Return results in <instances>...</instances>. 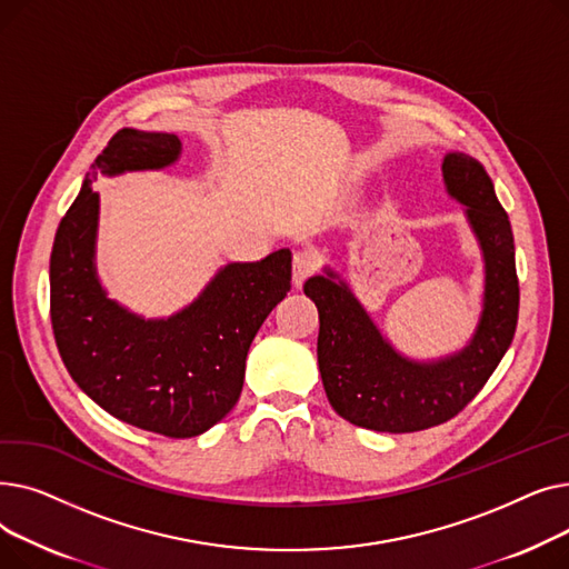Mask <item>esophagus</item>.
I'll return each mask as SVG.
<instances>
[{
    "label": "esophagus",
    "instance_id": "obj_1",
    "mask_svg": "<svg viewBox=\"0 0 569 569\" xmlns=\"http://www.w3.org/2000/svg\"><path fill=\"white\" fill-rule=\"evenodd\" d=\"M316 264H318V258L313 251H295L292 256V281L295 286L300 288L313 272H316Z\"/></svg>",
    "mask_w": 569,
    "mask_h": 569
}]
</instances>
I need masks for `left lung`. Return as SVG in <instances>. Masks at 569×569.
<instances>
[{
  "label": "left lung",
  "mask_w": 569,
  "mask_h": 569,
  "mask_svg": "<svg viewBox=\"0 0 569 569\" xmlns=\"http://www.w3.org/2000/svg\"><path fill=\"white\" fill-rule=\"evenodd\" d=\"M447 193L466 204V219L485 258V302L470 341L433 362H417L387 341L350 286L332 269L305 283L320 316L318 367L332 408L355 427L412 433L459 415L482 390L510 348L519 318L515 237L493 182L463 152L442 159Z\"/></svg>",
  "instance_id": "obj_1"
}]
</instances>
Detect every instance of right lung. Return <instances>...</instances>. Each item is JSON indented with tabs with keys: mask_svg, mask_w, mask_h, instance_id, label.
I'll return each instance as SVG.
<instances>
[{
	"mask_svg": "<svg viewBox=\"0 0 569 569\" xmlns=\"http://www.w3.org/2000/svg\"><path fill=\"white\" fill-rule=\"evenodd\" d=\"M182 154L174 133L122 129L89 166L50 253V320L80 390L117 420L168 438L221 422L244 385L247 352L290 290V251L221 267L189 307L147 320L110 300L94 253L97 174L161 170Z\"/></svg>",
	"mask_w": 569,
	"mask_h": 569,
	"instance_id": "obj_1",
	"label": "right lung"
}]
</instances>
